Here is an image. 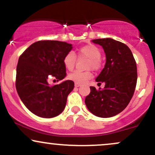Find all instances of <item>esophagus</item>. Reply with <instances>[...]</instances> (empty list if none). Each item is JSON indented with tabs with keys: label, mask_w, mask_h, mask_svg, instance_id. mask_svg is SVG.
<instances>
[{
	"label": "esophagus",
	"mask_w": 155,
	"mask_h": 155,
	"mask_svg": "<svg viewBox=\"0 0 155 155\" xmlns=\"http://www.w3.org/2000/svg\"><path fill=\"white\" fill-rule=\"evenodd\" d=\"M81 86V84H79V83H75V87H79Z\"/></svg>",
	"instance_id": "esophagus-1"
}]
</instances>
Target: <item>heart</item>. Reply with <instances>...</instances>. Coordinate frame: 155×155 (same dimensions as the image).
<instances>
[{
    "mask_svg": "<svg viewBox=\"0 0 155 155\" xmlns=\"http://www.w3.org/2000/svg\"><path fill=\"white\" fill-rule=\"evenodd\" d=\"M79 54L81 56H85L89 58L87 68H92L94 70L100 68L101 65V51L98 47L93 44H87L81 47L79 49ZM76 58L73 51H69L65 55L63 58V64L65 68L68 71H72L76 64ZM92 73L90 71H75L68 75V79L76 83L82 84L92 78Z\"/></svg>",
    "mask_w": 155,
    "mask_h": 155,
    "instance_id": "b5f03b06",
    "label": "heart"
}]
</instances>
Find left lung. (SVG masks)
Returning a JSON list of instances; mask_svg holds the SVG:
<instances>
[{
    "label": "left lung",
    "mask_w": 155,
    "mask_h": 155,
    "mask_svg": "<svg viewBox=\"0 0 155 155\" xmlns=\"http://www.w3.org/2000/svg\"><path fill=\"white\" fill-rule=\"evenodd\" d=\"M92 41L101 46L106 54L104 69L95 79L97 82H104L105 87L97 90L90 87L85 104L89 111L98 117L116 116L127 107L135 92L136 60L129 47L122 42L109 38Z\"/></svg>",
    "instance_id": "8db88e82"
}]
</instances>
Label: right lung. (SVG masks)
<instances>
[{
    "mask_svg": "<svg viewBox=\"0 0 155 155\" xmlns=\"http://www.w3.org/2000/svg\"><path fill=\"white\" fill-rule=\"evenodd\" d=\"M72 44L59 41H40L21 54L17 66L16 89L21 101L32 113L52 118L65 109L68 95L74 90L71 80L51 86L48 79L58 81L66 76L63 58Z\"/></svg>",
    "mask_w": 155,
    "mask_h": 155,
    "instance_id": "add662e5",
    "label": "right lung"
}]
</instances>
